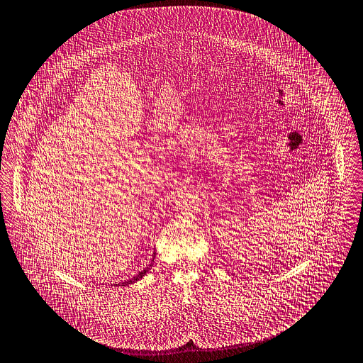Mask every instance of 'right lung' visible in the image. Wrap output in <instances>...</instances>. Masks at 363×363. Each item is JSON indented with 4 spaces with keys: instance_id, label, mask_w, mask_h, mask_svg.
<instances>
[{
    "instance_id": "obj_1",
    "label": "right lung",
    "mask_w": 363,
    "mask_h": 363,
    "mask_svg": "<svg viewBox=\"0 0 363 363\" xmlns=\"http://www.w3.org/2000/svg\"><path fill=\"white\" fill-rule=\"evenodd\" d=\"M154 259H155V253L152 255V260H151V264L148 266V267H145L143 272H140L137 276H134L133 279H130V280H127V281H124V283H118V284H116V286H128V284H133V283H135V281H138V280H141L147 273H148V270H150V267L152 266V262H154Z\"/></svg>"
}]
</instances>
